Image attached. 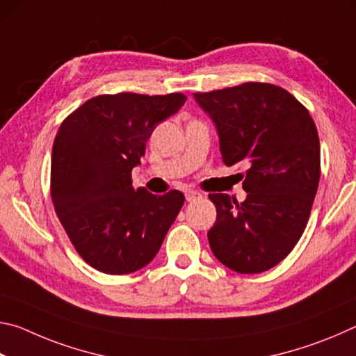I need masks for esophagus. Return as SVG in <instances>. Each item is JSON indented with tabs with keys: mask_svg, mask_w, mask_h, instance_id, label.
<instances>
[{
	"mask_svg": "<svg viewBox=\"0 0 356 356\" xmlns=\"http://www.w3.org/2000/svg\"><path fill=\"white\" fill-rule=\"evenodd\" d=\"M202 195L200 191H196V190H186L185 191V200L188 201V202H191V201H195V200H197V197H201Z\"/></svg>",
	"mask_w": 356,
	"mask_h": 356,
	"instance_id": "34e87169",
	"label": "esophagus"
}]
</instances>
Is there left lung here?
<instances>
[{
	"label": "left lung",
	"mask_w": 356,
	"mask_h": 356,
	"mask_svg": "<svg viewBox=\"0 0 356 356\" xmlns=\"http://www.w3.org/2000/svg\"><path fill=\"white\" fill-rule=\"evenodd\" d=\"M193 97L213 120L225 165L248 168L243 202L225 193L209 195L216 207L210 248L237 273L270 270L297 245L314 202L321 179L314 120L291 92L268 83Z\"/></svg>",
	"instance_id": "8db88e82"
}]
</instances>
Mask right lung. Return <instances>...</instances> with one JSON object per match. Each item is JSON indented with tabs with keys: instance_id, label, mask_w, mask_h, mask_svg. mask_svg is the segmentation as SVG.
Segmentation results:
<instances>
[{
	"instance_id": "add662e5",
	"label": "right lung",
	"mask_w": 356,
	"mask_h": 356,
	"mask_svg": "<svg viewBox=\"0 0 356 356\" xmlns=\"http://www.w3.org/2000/svg\"><path fill=\"white\" fill-rule=\"evenodd\" d=\"M180 92L92 97L64 119L53 144L51 200L78 254L108 275H127L152 261L184 206V193L135 190L154 129L185 104Z\"/></svg>"
}]
</instances>
